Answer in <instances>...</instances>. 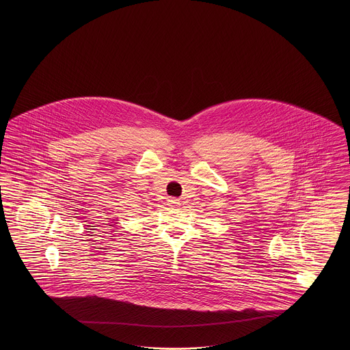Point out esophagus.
I'll return each instance as SVG.
<instances>
[{"label":"esophagus","instance_id":"esophagus-1","mask_svg":"<svg viewBox=\"0 0 350 350\" xmlns=\"http://www.w3.org/2000/svg\"><path fill=\"white\" fill-rule=\"evenodd\" d=\"M170 202L172 205H177L178 200H177V199H170Z\"/></svg>","mask_w":350,"mask_h":350}]
</instances>
